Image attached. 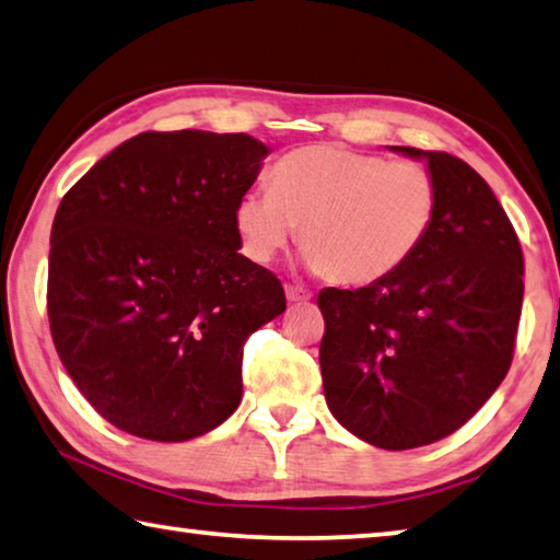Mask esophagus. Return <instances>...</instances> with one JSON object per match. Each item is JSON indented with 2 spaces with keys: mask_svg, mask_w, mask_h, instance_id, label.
<instances>
[{
  "mask_svg": "<svg viewBox=\"0 0 560 560\" xmlns=\"http://www.w3.org/2000/svg\"><path fill=\"white\" fill-rule=\"evenodd\" d=\"M287 299H289L291 303L311 301V291H306L303 287H293V283H287Z\"/></svg>",
  "mask_w": 560,
  "mask_h": 560,
  "instance_id": "34e87169",
  "label": "esophagus"
}]
</instances>
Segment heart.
<instances>
[{"label": "heart", "mask_w": 560, "mask_h": 560, "mask_svg": "<svg viewBox=\"0 0 560 560\" xmlns=\"http://www.w3.org/2000/svg\"><path fill=\"white\" fill-rule=\"evenodd\" d=\"M439 215V183L416 161H386L340 144L283 154L269 190L237 200L235 225L254 261H271L299 228L308 267L362 287L401 269Z\"/></svg>", "instance_id": "heart-1"}]
</instances>
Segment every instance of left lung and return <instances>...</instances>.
Segmentation results:
<instances>
[{
    "label": "left lung",
    "instance_id": "8db88e82",
    "mask_svg": "<svg viewBox=\"0 0 560 560\" xmlns=\"http://www.w3.org/2000/svg\"><path fill=\"white\" fill-rule=\"evenodd\" d=\"M429 159L439 215L421 249L362 289H323V392L345 429L384 451L455 433L510 372L524 254L500 200L445 151Z\"/></svg>",
    "mask_w": 560,
    "mask_h": 560
}]
</instances>
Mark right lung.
Here are the masks:
<instances>
[{
  "label": "right lung",
  "instance_id": "1",
  "mask_svg": "<svg viewBox=\"0 0 560 560\" xmlns=\"http://www.w3.org/2000/svg\"><path fill=\"white\" fill-rule=\"evenodd\" d=\"M269 149L200 129L127 139L70 188L48 254V323L93 409L147 441L198 439L242 399V345L287 308L242 257L237 200Z\"/></svg>",
  "mask_w": 560,
  "mask_h": 560
}]
</instances>
